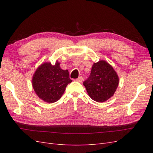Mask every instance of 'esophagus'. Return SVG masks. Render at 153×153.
Wrapping results in <instances>:
<instances>
[{"instance_id":"esophagus-1","label":"esophagus","mask_w":153,"mask_h":153,"mask_svg":"<svg viewBox=\"0 0 153 153\" xmlns=\"http://www.w3.org/2000/svg\"><path fill=\"white\" fill-rule=\"evenodd\" d=\"M76 81L78 82H82L83 81V77L82 76H79L77 79H76Z\"/></svg>"}]
</instances>
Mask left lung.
Returning a JSON list of instances; mask_svg holds the SVG:
<instances>
[{
    "mask_svg": "<svg viewBox=\"0 0 153 153\" xmlns=\"http://www.w3.org/2000/svg\"><path fill=\"white\" fill-rule=\"evenodd\" d=\"M119 81L117 74L113 67L101 60L93 64L89 78L83 84L92 100L102 103L114 94Z\"/></svg>",
    "mask_w": 153,
    "mask_h": 153,
    "instance_id": "1",
    "label": "left lung"
}]
</instances>
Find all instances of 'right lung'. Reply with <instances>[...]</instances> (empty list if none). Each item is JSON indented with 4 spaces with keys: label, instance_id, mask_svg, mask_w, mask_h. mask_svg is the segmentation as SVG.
<instances>
[{
    "label": "right lung",
    "instance_id": "add662e5",
    "mask_svg": "<svg viewBox=\"0 0 153 153\" xmlns=\"http://www.w3.org/2000/svg\"><path fill=\"white\" fill-rule=\"evenodd\" d=\"M71 82L68 69H62L57 61L54 65L48 62L41 64L32 78V87L37 96L50 103L61 98L66 86Z\"/></svg>",
    "mask_w": 153,
    "mask_h": 153
}]
</instances>
